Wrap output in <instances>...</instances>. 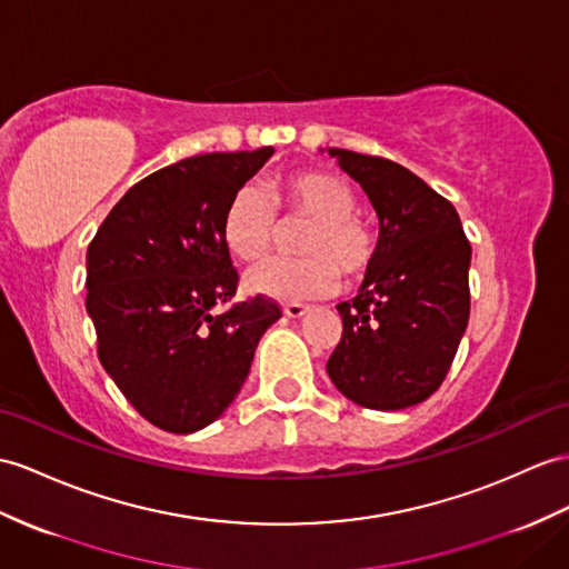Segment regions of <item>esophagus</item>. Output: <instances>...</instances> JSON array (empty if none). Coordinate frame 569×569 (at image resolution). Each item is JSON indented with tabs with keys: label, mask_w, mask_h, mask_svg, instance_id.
<instances>
[{
	"label": "esophagus",
	"mask_w": 569,
	"mask_h": 569,
	"mask_svg": "<svg viewBox=\"0 0 569 569\" xmlns=\"http://www.w3.org/2000/svg\"><path fill=\"white\" fill-rule=\"evenodd\" d=\"M309 311V307H307V303H284V316L287 318H301L303 313H307Z\"/></svg>",
	"instance_id": "1"
}]
</instances>
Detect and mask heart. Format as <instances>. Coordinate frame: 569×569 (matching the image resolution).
Masks as SVG:
<instances>
[{"mask_svg": "<svg viewBox=\"0 0 569 569\" xmlns=\"http://www.w3.org/2000/svg\"><path fill=\"white\" fill-rule=\"evenodd\" d=\"M272 202L287 217L311 219L299 239V258L260 262L246 274L256 295L280 301L318 299L336 292L340 272L362 277L377 258V233L355 214V190L338 173L299 171L284 176L272 188ZM272 202L253 186L233 192L224 217L221 239L241 260H258L270 251L277 233Z\"/></svg>", "mask_w": 569, "mask_h": 569, "instance_id": "heart-1", "label": "heart"}]
</instances>
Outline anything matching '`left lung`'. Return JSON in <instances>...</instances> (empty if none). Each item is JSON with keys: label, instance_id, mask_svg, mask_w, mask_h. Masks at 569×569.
I'll return each mask as SVG.
<instances>
[{"label": "left lung", "instance_id": "1", "mask_svg": "<svg viewBox=\"0 0 569 569\" xmlns=\"http://www.w3.org/2000/svg\"><path fill=\"white\" fill-rule=\"evenodd\" d=\"M379 217L377 258L352 301L328 377L352 403L403 410L432 396L468 326L470 243L453 204L406 166L328 149Z\"/></svg>", "mask_w": 569, "mask_h": 569}]
</instances>
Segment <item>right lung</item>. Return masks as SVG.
<instances>
[{
  "label": "right lung",
  "mask_w": 569,
  "mask_h": 569,
  "mask_svg": "<svg viewBox=\"0 0 569 569\" xmlns=\"http://www.w3.org/2000/svg\"><path fill=\"white\" fill-rule=\"evenodd\" d=\"M272 147L200 154L134 183L87 251V311L108 377L144 420L190 435L214 422L251 371L280 307L268 297L233 303L239 272L221 239L233 192Z\"/></svg>",
  "instance_id": "add662e5"
}]
</instances>
